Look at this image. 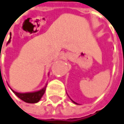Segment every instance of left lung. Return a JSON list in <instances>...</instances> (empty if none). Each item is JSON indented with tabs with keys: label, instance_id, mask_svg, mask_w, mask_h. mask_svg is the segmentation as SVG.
Returning <instances> with one entry per match:
<instances>
[{
	"label": "left lung",
	"instance_id": "left-lung-1",
	"mask_svg": "<svg viewBox=\"0 0 124 124\" xmlns=\"http://www.w3.org/2000/svg\"><path fill=\"white\" fill-rule=\"evenodd\" d=\"M69 98H70V97H69ZM70 100H71V101H72V102H73V103H75V104H76V105H78V103H77V102H75V101H72V100L71 98H70Z\"/></svg>",
	"mask_w": 124,
	"mask_h": 124
}]
</instances>
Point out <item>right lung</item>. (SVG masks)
Here are the masks:
<instances>
[{
  "label": "right lung",
  "mask_w": 124,
  "mask_h": 124,
  "mask_svg": "<svg viewBox=\"0 0 124 124\" xmlns=\"http://www.w3.org/2000/svg\"><path fill=\"white\" fill-rule=\"evenodd\" d=\"M10 39L9 38V41L8 43L10 42ZM49 75V74H48ZM47 84H46L45 86L42 89H41L40 90L36 91H33V92H26V93H19V92H16L13 89H12L10 87V89L12 91V92L15 94L16 96H17L19 98H20L21 100H22L23 101L28 103H36V102H39L40 100L41 99V98L42 97V96L44 95L45 90H46V87Z\"/></svg>",
  "instance_id": "right-lung-1"
}]
</instances>
